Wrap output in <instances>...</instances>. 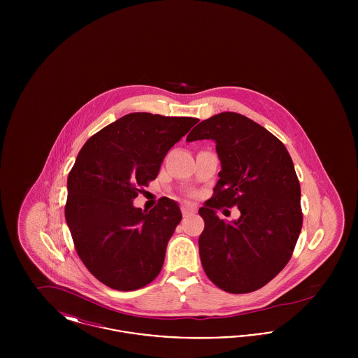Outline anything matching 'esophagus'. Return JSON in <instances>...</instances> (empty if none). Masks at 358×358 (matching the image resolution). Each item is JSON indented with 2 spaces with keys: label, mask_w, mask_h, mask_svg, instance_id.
<instances>
[{
  "label": "esophagus",
  "mask_w": 358,
  "mask_h": 358,
  "mask_svg": "<svg viewBox=\"0 0 358 358\" xmlns=\"http://www.w3.org/2000/svg\"><path fill=\"white\" fill-rule=\"evenodd\" d=\"M181 210H182V215H184V216H187V215H190V213H194V212L197 210V206L194 204H192V203H184L182 206H181Z\"/></svg>",
  "instance_id": "esophagus-1"
}]
</instances>
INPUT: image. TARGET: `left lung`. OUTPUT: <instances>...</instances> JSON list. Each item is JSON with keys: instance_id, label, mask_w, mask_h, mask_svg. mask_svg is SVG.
<instances>
[{"instance_id": "8db88e82", "label": "left lung", "mask_w": 358, "mask_h": 358, "mask_svg": "<svg viewBox=\"0 0 358 358\" xmlns=\"http://www.w3.org/2000/svg\"><path fill=\"white\" fill-rule=\"evenodd\" d=\"M212 139L222 171L215 196L199 209V238L206 276L232 294L263 287L289 263L302 229L301 187L286 146L238 113L200 122L187 142ZM236 204L241 217L220 221L217 209Z\"/></svg>"}]
</instances>
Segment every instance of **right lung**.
<instances>
[{
  "mask_svg": "<svg viewBox=\"0 0 358 358\" xmlns=\"http://www.w3.org/2000/svg\"><path fill=\"white\" fill-rule=\"evenodd\" d=\"M197 122L131 113L91 136L78 154L67 181L66 220L78 255L106 286L141 289L161 271L182 219L180 206L165 197L148 212L133 200Z\"/></svg>",
  "mask_w": 358,
  "mask_h": 358,
  "instance_id": "right-lung-1",
  "label": "right lung"
}]
</instances>
